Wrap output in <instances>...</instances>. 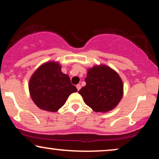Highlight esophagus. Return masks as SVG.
<instances>
[{
  "label": "esophagus",
  "instance_id": "34e87169",
  "mask_svg": "<svg viewBox=\"0 0 159 159\" xmlns=\"http://www.w3.org/2000/svg\"><path fill=\"white\" fill-rule=\"evenodd\" d=\"M76 88H77L78 90H79L80 89H81V84H78L76 85Z\"/></svg>",
  "mask_w": 159,
  "mask_h": 159
}]
</instances>
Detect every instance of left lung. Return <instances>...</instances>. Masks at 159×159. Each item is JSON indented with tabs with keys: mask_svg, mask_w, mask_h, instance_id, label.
<instances>
[{
	"mask_svg": "<svg viewBox=\"0 0 159 159\" xmlns=\"http://www.w3.org/2000/svg\"><path fill=\"white\" fill-rule=\"evenodd\" d=\"M85 81L86 85L78 93L86 105L96 112L111 111L123 97V81L119 75L107 66L89 69Z\"/></svg>",
	"mask_w": 159,
	"mask_h": 159,
	"instance_id": "8db88e82",
	"label": "left lung"
}]
</instances>
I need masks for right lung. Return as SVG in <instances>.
Listing matches in <instances>:
<instances>
[{
	"mask_svg": "<svg viewBox=\"0 0 159 159\" xmlns=\"http://www.w3.org/2000/svg\"><path fill=\"white\" fill-rule=\"evenodd\" d=\"M33 101L42 110L56 112L64 105L69 95L77 91L57 62H48L38 68L29 81Z\"/></svg>",
	"mask_w": 159,
	"mask_h": 159,
	"instance_id": "right-lung-1",
	"label": "right lung"
}]
</instances>
